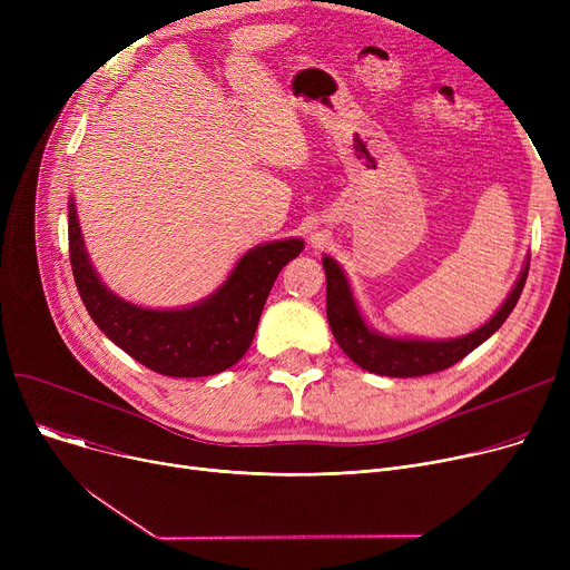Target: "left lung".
Listing matches in <instances>:
<instances>
[{
  "label": "left lung",
  "mask_w": 570,
  "mask_h": 570,
  "mask_svg": "<svg viewBox=\"0 0 570 570\" xmlns=\"http://www.w3.org/2000/svg\"><path fill=\"white\" fill-rule=\"evenodd\" d=\"M323 267H325V305H327L325 312H327V321H331V331L337 344L342 346V351L363 370L381 376H397V379L425 376V374L448 370L458 361H462L464 355H469L475 346H481L488 337H492L503 325L508 314H511L513 307L518 305L527 282V273H529V263H524L522 275L515 288L511 291V295L505 297V303L499 307V312L485 325L478 327V331L458 340L430 342V340H397V337H385L374 333L361 316V309H357L353 301L348 279L342 273L337 261L325 256Z\"/></svg>",
  "instance_id": "left-lung-1"
}]
</instances>
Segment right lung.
Masks as SVG:
<instances>
[{
    "mask_svg": "<svg viewBox=\"0 0 570 570\" xmlns=\"http://www.w3.org/2000/svg\"><path fill=\"white\" fill-rule=\"evenodd\" d=\"M303 249L301 237L258 245L205 301L183 309H142L104 286L87 258L76 205L69 203V258L87 314L110 342L164 376L194 379L233 367L254 340L282 267Z\"/></svg>",
    "mask_w": 570,
    "mask_h": 570,
    "instance_id": "1",
    "label": "right lung"
}]
</instances>
